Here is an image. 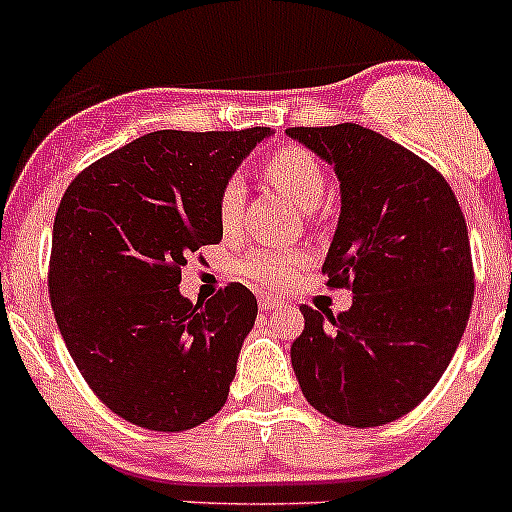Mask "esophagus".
Masks as SVG:
<instances>
[{
	"instance_id": "obj_1",
	"label": "esophagus",
	"mask_w": 512,
	"mask_h": 512,
	"mask_svg": "<svg viewBox=\"0 0 512 512\" xmlns=\"http://www.w3.org/2000/svg\"><path fill=\"white\" fill-rule=\"evenodd\" d=\"M283 300H278V298H270V295H267V298H260V308L265 310H278V308H283Z\"/></svg>"
}]
</instances>
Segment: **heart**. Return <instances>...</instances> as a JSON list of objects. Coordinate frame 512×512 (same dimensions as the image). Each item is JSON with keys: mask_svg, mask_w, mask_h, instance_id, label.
Wrapping results in <instances>:
<instances>
[{"mask_svg": "<svg viewBox=\"0 0 512 512\" xmlns=\"http://www.w3.org/2000/svg\"><path fill=\"white\" fill-rule=\"evenodd\" d=\"M267 179L285 191L303 212H315L326 194V176L321 164L310 151L300 146H285L267 159ZM245 207V184L240 179H229L219 191V224L224 232H232L240 224ZM308 262V255L300 250H252L242 257L240 272L250 283L267 290H280L295 280Z\"/></svg>", "mask_w": 512, "mask_h": 512, "instance_id": "obj_1", "label": "heart"}]
</instances>
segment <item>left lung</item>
I'll list each match as a JSON object with an SVG mask.
<instances>
[{"instance_id": "1", "label": "left lung", "mask_w": 512, "mask_h": 512, "mask_svg": "<svg viewBox=\"0 0 512 512\" xmlns=\"http://www.w3.org/2000/svg\"><path fill=\"white\" fill-rule=\"evenodd\" d=\"M341 184L323 272L346 313L303 305L290 361L310 407L346 427H381L437 386L472 308L467 224L452 186L399 143L358 123L288 128Z\"/></svg>"}]
</instances>
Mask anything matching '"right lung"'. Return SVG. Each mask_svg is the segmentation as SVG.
<instances>
[{
	"label": "right lung",
	"instance_id": "right-lung-1",
	"mask_svg": "<svg viewBox=\"0 0 512 512\" xmlns=\"http://www.w3.org/2000/svg\"><path fill=\"white\" fill-rule=\"evenodd\" d=\"M272 133H146L65 191L50 303L83 379L126 422L184 432L224 407L257 300L234 283L194 305L181 267L222 240L219 191Z\"/></svg>",
	"mask_w": 512,
	"mask_h": 512
}]
</instances>
